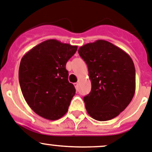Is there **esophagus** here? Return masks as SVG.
Listing matches in <instances>:
<instances>
[{
  "label": "esophagus",
  "mask_w": 152,
  "mask_h": 152,
  "mask_svg": "<svg viewBox=\"0 0 152 152\" xmlns=\"http://www.w3.org/2000/svg\"><path fill=\"white\" fill-rule=\"evenodd\" d=\"M73 85H74V86H75V88H76V90H78V87H79V84H78L77 83H73Z\"/></svg>",
  "instance_id": "1"
}]
</instances>
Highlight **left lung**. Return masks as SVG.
<instances>
[{
	"label": "left lung",
	"instance_id": "8db88e82",
	"mask_svg": "<svg viewBox=\"0 0 152 152\" xmlns=\"http://www.w3.org/2000/svg\"><path fill=\"white\" fill-rule=\"evenodd\" d=\"M88 68L91 91L83 100L89 115L108 121L126 109L135 94L136 73L128 54L108 41L98 39L79 49Z\"/></svg>",
	"mask_w": 152,
	"mask_h": 152
}]
</instances>
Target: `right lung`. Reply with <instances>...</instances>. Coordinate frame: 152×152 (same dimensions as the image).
Segmentation results:
<instances>
[{
	"instance_id": "1",
	"label": "right lung",
	"mask_w": 152,
	"mask_h": 152,
	"mask_svg": "<svg viewBox=\"0 0 152 152\" xmlns=\"http://www.w3.org/2000/svg\"><path fill=\"white\" fill-rule=\"evenodd\" d=\"M77 46L47 39L28 51L20 62L18 80L24 98L35 113L58 120L67 112L76 89L66 64Z\"/></svg>"
}]
</instances>
